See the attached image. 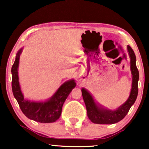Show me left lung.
Listing matches in <instances>:
<instances>
[{"instance_id":"left-lung-1","label":"left lung","mask_w":149,"mask_h":149,"mask_svg":"<svg viewBox=\"0 0 149 149\" xmlns=\"http://www.w3.org/2000/svg\"><path fill=\"white\" fill-rule=\"evenodd\" d=\"M127 51L130 57V68L132 74V87L129 98L125 103L115 111L103 109L97 107L93 97L86 89H81L83 100L86 106L87 114L89 119L93 123L113 124L119 122L125 117L130 108L135 102L138 93V81L139 72L136 64V56L130 46H127Z\"/></svg>"}]
</instances>
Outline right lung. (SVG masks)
Instances as JSON below:
<instances>
[{
    "instance_id": "right-lung-1",
    "label": "right lung",
    "mask_w": 149,
    "mask_h": 149,
    "mask_svg": "<svg viewBox=\"0 0 149 149\" xmlns=\"http://www.w3.org/2000/svg\"><path fill=\"white\" fill-rule=\"evenodd\" d=\"M22 49L18 52L15 60L11 68L12 91L17 101L22 113L30 119L40 123H53L60 118L62 113V106L72 89L76 86L74 80L67 81L61 85L56 93L49 100L45 102H34L24 98L19 81L17 68Z\"/></svg>"
}]
</instances>
